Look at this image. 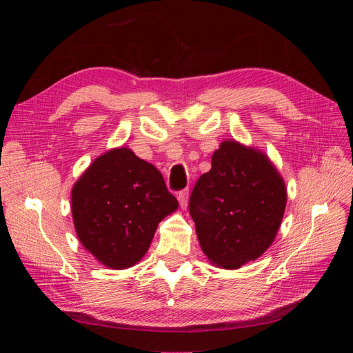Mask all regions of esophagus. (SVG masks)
<instances>
[{"mask_svg":"<svg viewBox=\"0 0 353 353\" xmlns=\"http://www.w3.org/2000/svg\"><path fill=\"white\" fill-rule=\"evenodd\" d=\"M178 201H179L181 208L187 209V206H188V191L187 190L179 191V193H178Z\"/></svg>","mask_w":353,"mask_h":353,"instance_id":"1","label":"esophagus"}]
</instances>
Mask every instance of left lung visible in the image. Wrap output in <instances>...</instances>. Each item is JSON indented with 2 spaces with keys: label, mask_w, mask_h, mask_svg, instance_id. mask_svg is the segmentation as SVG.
<instances>
[{
  "label": "left lung",
  "mask_w": 353,
  "mask_h": 353,
  "mask_svg": "<svg viewBox=\"0 0 353 353\" xmlns=\"http://www.w3.org/2000/svg\"><path fill=\"white\" fill-rule=\"evenodd\" d=\"M285 203V183L270 157L225 140L213 152L209 172L196 183L188 208L209 262L239 270L274 243Z\"/></svg>",
  "instance_id": "1"
}]
</instances>
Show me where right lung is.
<instances>
[{"mask_svg": "<svg viewBox=\"0 0 353 353\" xmlns=\"http://www.w3.org/2000/svg\"><path fill=\"white\" fill-rule=\"evenodd\" d=\"M70 194L81 244L110 270L140 262L159 222L178 209L162 174L128 147L112 148L95 159Z\"/></svg>", "mask_w": 353, "mask_h": 353, "instance_id": "add662e5", "label": "right lung"}]
</instances>
